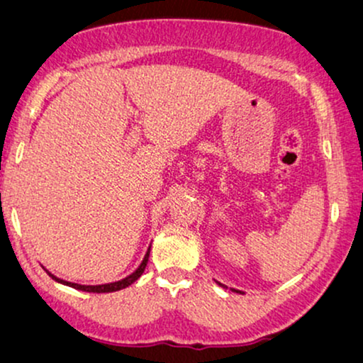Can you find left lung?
Here are the masks:
<instances>
[{
  "label": "left lung",
  "instance_id": "8db88e82",
  "mask_svg": "<svg viewBox=\"0 0 363 363\" xmlns=\"http://www.w3.org/2000/svg\"><path fill=\"white\" fill-rule=\"evenodd\" d=\"M216 283H217L218 286H222V288H227V286H223L222 283H218V281H216ZM230 289H232V291H234V293H240V294H244V293H242V291H239V289H234V288H230Z\"/></svg>",
  "mask_w": 363,
  "mask_h": 363
}]
</instances>
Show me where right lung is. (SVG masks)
I'll list each match as a JSON object with an SVG mask.
<instances>
[{"instance_id":"right-lung-1","label":"right lung","mask_w":363,"mask_h":363,"mask_svg":"<svg viewBox=\"0 0 363 363\" xmlns=\"http://www.w3.org/2000/svg\"><path fill=\"white\" fill-rule=\"evenodd\" d=\"M150 250L151 247H147L145 257H143V261L140 266H138V269L131 272V274L124 277V279L121 281H114V283H107V284H96V286H91V284H77V283H70V281H65V279H60V277H57L55 274H52L50 271L45 269L48 272V276L52 277V279H55L57 283L60 284H65V286H70V288L74 289H79V291H86V293H113V291H119V289H124L128 288V286H131L134 281H138V277H140L143 272L146 269V264H147V259H150Z\"/></svg>"}]
</instances>
